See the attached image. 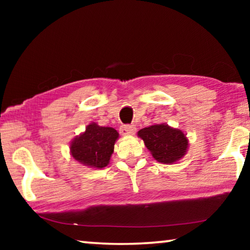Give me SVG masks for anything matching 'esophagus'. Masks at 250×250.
I'll use <instances>...</instances> for the list:
<instances>
[{"label": "esophagus", "mask_w": 250, "mask_h": 250, "mask_svg": "<svg viewBox=\"0 0 250 250\" xmlns=\"http://www.w3.org/2000/svg\"><path fill=\"white\" fill-rule=\"evenodd\" d=\"M137 132V128L133 125H121L120 133L122 135H133Z\"/></svg>", "instance_id": "1"}]
</instances>
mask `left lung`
Masks as SVG:
<instances>
[{"label":"left lung","instance_id":"1","mask_svg":"<svg viewBox=\"0 0 250 250\" xmlns=\"http://www.w3.org/2000/svg\"><path fill=\"white\" fill-rule=\"evenodd\" d=\"M138 137L142 139L152 156L163 164L177 162L188 149V140L183 131L167 124L143 128L138 132Z\"/></svg>","mask_w":250,"mask_h":250}]
</instances>
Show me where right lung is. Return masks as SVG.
I'll use <instances>...</instances> for the list:
<instances>
[{
  "mask_svg": "<svg viewBox=\"0 0 250 250\" xmlns=\"http://www.w3.org/2000/svg\"><path fill=\"white\" fill-rule=\"evenodd\" d=\"M118 138L119 133L116 129L91 122L70 142V154L84 167L104 168L109 164Z\"/></svg>",
  "mask_w": 250,
  "mask_h": 250,
  "instance_id": "add662e5",
  "label": "right lung"
}]
</instances>
